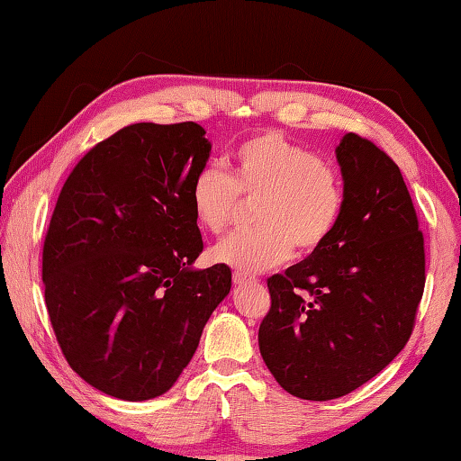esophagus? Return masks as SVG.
<instances>
[{
  "label": "esophagus",
  "mask_w": 461,
  "mask_h": 461,
  "mask_svg": "<svg viewBox=\"0 0 461 461\" xmlns=\"http://www.w3.org/2000/svg\"><path fill=\"white\" fill-rule=\"evenodd\" d=\"M256 276L248 275V272H241V270H236L233 272V285H244V283H256Z\"/></svg>",
  "instance_id": "34e87169"
}]
</instances>
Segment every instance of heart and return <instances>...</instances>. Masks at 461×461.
<instances>
[{
  "instance_id": "b5f03b06",
  "label": "heart",
  "mask_w": 461,
  "mask_h": 461,
  "mask_svg": "<svg viewBox=\"0 0 461 461\" xmlns=\"http://www.w3.org/2000/svg\"><path fill=\"white\" fill-rule=\"evenodd\" d=\"M240 194L256 197L252 230L236 231L212 248V260L241 272L275 268L299 252L321 248L338 225L343 185L330 162L276 130L240 142L231 176L203 167L193 176L189 199L197 223L209 233L228 228Z\"/></svg>"
}]
</instances>
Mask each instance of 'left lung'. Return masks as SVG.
<instances>
[{
  "mask_svg": "<svg viewBox=\"0 0 461 461\" xmlns=\"http://www.w3.org/2000/svg\"><path fill=\"white\" fill-rule=\"evenodd\" d=\"M343 209L321 248L268 278L258 343L286 393L349 394L399 356L425 288V240L399 167L349 131L335 148Z\"/></svg>",
  "mask_w": 461,
  "mask_h": 461,
  "instance_id": "left-lung-1",
  "label": "left lung"
}]
</instances>
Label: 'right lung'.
<instances>
[{
    "label": "right lung",
    "mask_w": 461,
    "mask_h": 461,
    "mask_svg": "<svg viewBox=\"0 0 461 461\" xmlns=\"http://www.w3.org/2000/svg\"><path fill=\"white\" fill-rule=\"evenodd\" d=\"M212 144L194 122L131 123L77 162L42 248L44 301L62 356L122 401L165 394L191 362L231 270L203 252L191 183Z\"/></svg>",
    "instance_id": "obj_1"
}]
</instances>
